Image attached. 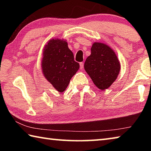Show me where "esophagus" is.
<instances>
[{
    "mask_svg": "<svg viewBox=\"0 0 151 151\" xmlns=\"http://www.w3.org/2000/svg\"><path fill=\"white\" fill-rule=\"evenodd\" d=\"M83 66H84V63H83V62L80 63V66H81V69H83Z\"/></svg>",
    "mask_w": 151,
    "mask_h": 151,
    "instance_id": "1",
    "label": "esophagus"
}]
</instances>
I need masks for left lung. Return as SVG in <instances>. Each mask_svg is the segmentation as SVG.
<instances>
[{
  "mask_svg": "<svg viewBox=\"0 0 151 151\" xmlns=\"http://www.w3.org/2000/svg\"><path fill=\"white\" fill-rule=\"evenodd\" d=\"M97 88H108L116 80L121 69L118 58L111 48L101 42H94L91 54L84 65Z\"/></svg>",
  "mask_w": 151,
  "mask_h": 151,
  "instance_id": "8db88e82",
  "label": "left lung"
}]
</instances>
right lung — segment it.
Here are the masks:
<instances>
[{"label":"right lung","mask_w":151,"mask_h":151,"mask_svg":"<svg viewBox=\"0 0 151 151\" xmlns=\"http://www.w3.org/2000/svg\"><path fill=\"white\" fill-rule=\"evenodd\" d=\"M79 67L65 40L52 39L45 46L42 60V73L59 93L65 91Z\"/></svg>","instance_id":"right-lung-1"}]
</instances>
